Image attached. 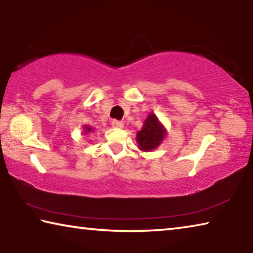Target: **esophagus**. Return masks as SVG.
<instances>
[{
	"instance_id": "obj_1",
	"label": "esophagus",
	"mask_w": 253,
	"mask_h": 253,
	"mask_svg": "<svg viewBox=\"0 0 253 253\" xmlns=\"http://www.w3.org/2000/svg\"><path fill=\"white\" fill-rule=\"evenodd\" d=\"M111 125H113V127H117V128H123L124 127L123 122L117 121V119H113V121H111Z\"/></svg>"
}]
</instances>
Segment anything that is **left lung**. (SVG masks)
Listing matches in <instances>:
<instances>
[{
    "label": "left lung",
    "mask_w": 253,
    "mask_h": 253,
    "mask_svg": "<svg viewBox=\"0 0 253 253\" xmlns=\"http://www.w3.org/2000/svg\"><path fill=\"white\" fill-rule=\"evenodd\" d=\"M165 137V129L157 121L154 114H149L142 129L137 131L136 140L139 148L145 152H151L161 144Z\"/></svg>",
    "instance_id": "left-lung-1"
}]
</instances>
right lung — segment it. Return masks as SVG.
<instances>
[{
	"mask_svg": "<svg viewBox=\"0 0 253 253\" xmlns=\"http://www.w3.org/2000/svg\"><path fill=\"white\" fill-rule=\"evenodd\" d=\"M84 129H85V132L91 131V128H90V127H88V126H85V127H84Z\"/></svg>",
	"mask_w": 253,
	"mask_h": 253,
	"instance_id": "add662e5",
	"label": "right lung"
}]
</instances>
